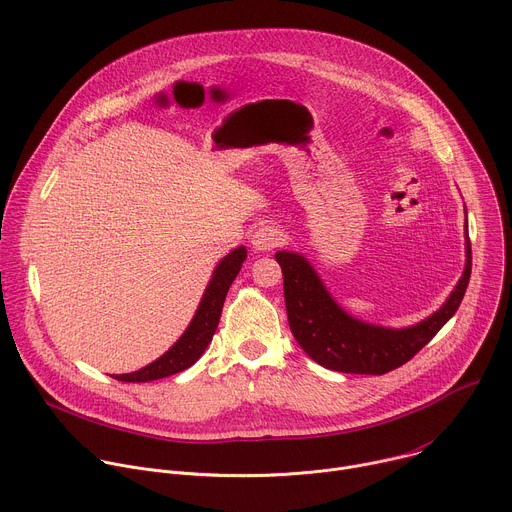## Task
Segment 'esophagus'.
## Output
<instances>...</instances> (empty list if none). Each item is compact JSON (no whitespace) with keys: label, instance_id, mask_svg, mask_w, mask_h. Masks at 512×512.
Returning <instances> with one entry per match:
<instances>
[{"label":"esophagus","instance_id":"1","mask_svg":"<svg viewBox=\"0 0 512 512\" xmlns=\"http://www.w3.org/2000/svg\"><path fill=\"white\" fill-rule=\"evenodd\" d=\"M283 241V235L277 227L273 225H265V227H259L255 233H253V239H251V245L255 251H271L275 247H279Z\"/></svg>","mask_w":512,"mask_h":512}]
</instances>
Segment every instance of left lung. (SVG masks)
I'll list each match as a JSON object with an SVG mask.
<instances>
[{
	"label": "left lung",
	"instance_id": "8db88e82",
	"mask_svg": "<svg viewBox=\"0 0 512 512\" xmlns=\"http://www.w3.org/2000/svg\"><path fill=\"white\" fill-rule=\"evenodd\" d=\"M275 261L283 273L291 334L324 369L354 375H385L411 360L456 314L472 273V249L466 235V267L446 304L415 326L385 328L346 314L304 255L277 251Z\"/></svg>",
	"mask_w": 512,
	"mask_h": 512
}]
</instances>
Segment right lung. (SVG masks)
<instances>
[{"label": "right lung", "instance_id": "right-lung-1", "mask_svg": "<svg viewBox=\"0 0 512 512\" xmlns=\"http://www.w3.org/2000/svg\"><path fill=\"white\" fill-rule=\"evenodd\" d=\"M245 259H247V249L239 247L231 251L223 261H218L192 322L166 354H162L158 360L148 364V367H143L129 375H113V379L125 381V383H148V381H158V379L182 373L188 367H192V364L204 354L206 346L210 344L216 332L227 291L235 281V277L239 275Z\"/></svg>", "mask_w": 512, "mask_h": 512}]
</instances>
